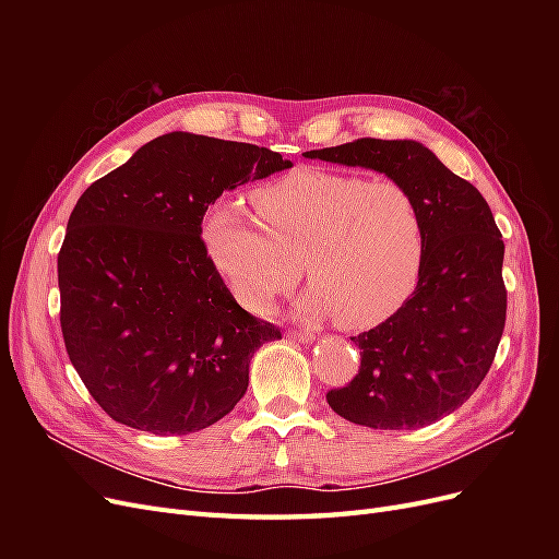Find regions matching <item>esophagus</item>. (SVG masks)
<instances>
[{
    "mask_svg": "<svg viewBox=\"0 0 559 559\" xmlns=\"http://www.w3.org/2000/svg\"><path fill=\"white\" fill-rule=\"evenodd\" d=\"M286 337H292V341H296V343H312L317 335L312 331H289L286 333Z\"/></svg>",
    "mask_w": 559,
    "mask_h": 559,
    "instance_id": "obj_1",
    "label": "esophagus"
}]
</instances>
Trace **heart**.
I'll return each instance as SVG.
<instances>
[{
    "mask_svg": "<svg viewBox=\"0 0 559 559\" xmlns=\"http://www.w3.org/2000/svg\"><path fill=\"white\" fill-rule=\"evenodd\" d=\"M257 214L218 198L202 216V245L242 308L265 314L298 282H312L298 310L368 329L396 314L425 261V218L392 179L370 181L321 167L270 181L253 193Z\"/></svg>",
    "mask_w": 559,
    "mask_h": 559,
    "instance_id": "1",
    "label": "heart"
}]
</instances>
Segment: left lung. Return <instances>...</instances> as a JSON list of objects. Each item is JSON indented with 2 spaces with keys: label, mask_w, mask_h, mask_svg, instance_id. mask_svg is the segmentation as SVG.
I'll use <instances>...</instances> for the list:
<instances>
[{
  "label": "left lung",
  "mask_w": 559,
  "mask_h": 559,
  "mask_svg": "<svg viewBox=\"0 0 559 559\" xmlns=\"http://www.w3.org/2000/svg\"><path fill=\"white\" fill-rule=\"evenodd\" d=\"M306 158L366 167L408 189L425 218V261L413 296L352 337L359 376L331 389V408L370 429H419L476 392L503 333V240L476 186L415 140H357Z\"/></svg>",
  "instance_id": "left-lung-1"
}]
</instances>
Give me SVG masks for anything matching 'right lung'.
<instances>
[{"mask_svg": "<svg viewBox=\"0 0 559 559\" xmlns=\"http://www.w3.org/2000/svg\"><path fill=\"white\" fill-rule=\"evenodd\" d=\"M292 165L265 146L167 132L83 191L58 253L60 326L111 419L183 436L245 396L253 352L282 333L233 298L202 216L224 191Z\"/></svg>", "mask_w": 559, "mask_h": 559, "instance_id": "1", "label": "right lung"}]
</instances>
